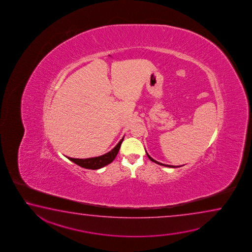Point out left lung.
I'll return each instance as SVG.
<instances>
[{"label":"left lung","instance_id":"obj_1","mask_svg":"<svg viewBox=\"0 0 252 252\" xmlns=\"http://www.w3.org/2000/svg\"><path fill=\"white\" fill-rule=\"evenodd\" d=\"M146 154H147V157H148V158H149L150 159H151V160L153 161V162L157 163V164H158V165H160V166H167V167H175V166H171V165H166V164H162V163L158 162V161H156L155 159H154V158H152V157H151L149 154H147V153H146Z\"/></svg>","mask_w":252,"mask_h":252}]
</instances>
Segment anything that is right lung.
I'll use <instances>...</instances> for the list:
<instances>
[{
	"mask_svg": "<svg viewBox=\"0 0 252 252\" xmlns=\"http://www.w3.org/2000/svg\"><path fill=\"white\" fill-rule=\"evenodd\" d=\"M124 137L120 140L119 143L117 145H115V148L108 152L104 155L101 156H98V157H94V158H70V157H67V158L71 160L72 162L77 164L78 166H82L84 168H87V169H99L103 166H107L115 159L116 155L119 152L120 147L121 145L124 141Z\"/></svg>",
	"mask_w": 252,
	"mask_h": 252,
	"instance_id": "add662e5",
	"label": "right lung"
}]
</instances>
